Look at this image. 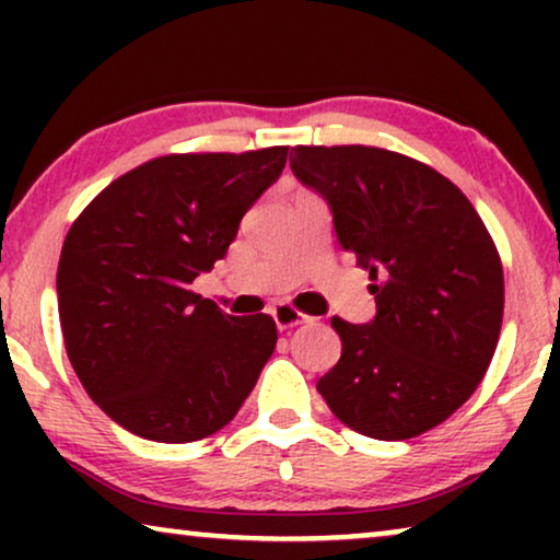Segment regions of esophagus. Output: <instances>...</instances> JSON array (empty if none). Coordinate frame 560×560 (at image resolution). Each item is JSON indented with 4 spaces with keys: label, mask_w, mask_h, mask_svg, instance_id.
<instances>
[{
    "label": "esophagus",
    "mask_w": 560,
    "mask_h": 560,
    "mask_svg": "<svg viewBox=\"0 0 560 560\" xmlns=\"http://www.w3.org/2000/svg\"><path fill=\"white\" fill-rule=\"evenodd\" d=\"M272 318H275V324H278L280 331H285V328H293V326H301V324H308V320H311L308 316H305V313H301L288 303L275 305Z\"/></svg>",
    "instance_id": "34e87169"
}]
</instances>
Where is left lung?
I'll use <instances>...</instances> for the list:
<instances>
[{"mask_svg":"<svg viewBox=\"0 0 560 560\" xmlns=\"http://www.w3.org/2000/svg\"><path fill=\"white\" fill-rule=\"evenodd\" d=\"M290 167L326 198L377 303L370 324L331 318L341 359L318 393L370 439L431 431L469 400L500 339L504 275L485 221L454 183L400 152L298 144Z\"/></svg>","mask_w":560,"mask_h":560,"instance_id":"obj_1","label":"left lung"}]
</instances>
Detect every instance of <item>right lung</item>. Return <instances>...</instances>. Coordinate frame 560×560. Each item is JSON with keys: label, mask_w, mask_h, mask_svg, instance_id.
<instances>
[{"label": "right lung", "mask_w": 560, "mask_h": 560, "mask_svg": "<svg viewBox=\"0 0 560 560\" xmlns=\"http://www.w3.org/2000/svg\"><path fill=\"white\" fill-rule=\"evenodd\" d=\"M285 160L288 148L148 160L73 221L56 278L66 351L91 400L129 433L201 441L257 385L275 320L226 316L190 282L226 255Z\"/></svg>", "instance_id": "obj_1"}]
</instances>
